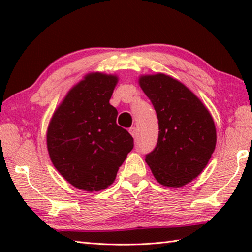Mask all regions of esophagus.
Listing matches in <instances>:
<instances>
[{
    "instance_id": "esophagus-1",
    "label": "esophagus",
    "mask_w": 252,
    "mask_h": 252,
    "mask_svg": "<svg viewBox=\"0 0 252 252\" xmlns=\"http://www.w3.org/2000/svg\"><path fill=\"white\" fill-rule=\"evenodd\" d=\"M129 132H130L131 135L133 136L134 139L136 138V127H135V126H132V127H130V129H129Z\"/></svg>"
}]
</instances>
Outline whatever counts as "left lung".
<instances>
[{"mask_svg": "<svg viewBox=\"0 0 252 252\" xmlns=\"http://www.w3.org/2000/svg\"><path fill=\"white\" fill-rule=\"evenodd\" d=\"M140 87L159 120V138L146 156L157 181L182 187L206 168L216 148V126L206 106L189 89L165 74L144 75Z\"/></svg>", "mask_w": 252, "mask_h": 252, "instance_id": "obj_1", "label": "left lung"}]
</instances>
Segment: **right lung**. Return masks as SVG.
Instances as JSON below:
<instances>
[{
	"instance_id": "add662e5",
	"label": "right lung",
	"mask_w": 252,
	"mask_h": 252,
	"mask_svg": "<svg viewBox=\"0 0 252 252\" xmlns=\"http://www.w3.org/2000/svg\"><path fill=\"white\" fill-rule=\"evenodd\" d=\"M116 75L91 73L71 89L50 122L46 142L55 169L72 186L100 191L117 177L133 138L109 103Z\"/></svg>"
}]
</instances>
